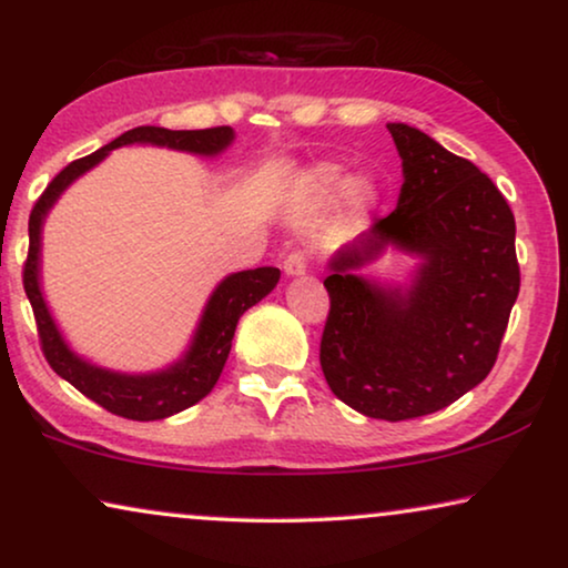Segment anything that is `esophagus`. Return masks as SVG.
Returning a JSON list of instances; mask_svg holds the SVG:
<instances>
[{"instance_id":"34e87169","label":"esophagus","mask_w":568,"mask_h":568,"mask_svg":"<svg viewBox=\"0 0 568 568\" xmlns=\"http://www.w3.org/2000/svg\"><path fill=\"white\" fill-rule=\"evenodd\" d=\"M307 271V253L294 251L284 258V274L286 276H302Z\"/></svg>"}]
</instances>
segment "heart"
Listing matches in <instances>:
<instances>
[{"label":"heart","instance_id":"obj_1","mask_svg":"<svg viewBox=\"0 0 568 568\" xmlns=\"http://www.w3.org/2000/svg\"><path fill=\"white\" fill-rule=\"evenodd\" d=\"M310 183H313L317 193H333L341 183V170L336 165L315 168ZM341 196H344V201L354 212H364V209H369L377 201V189L367 175H352L341 183Z\"/></svg>","mask_w":568,"mask_h":568}]
</instances>
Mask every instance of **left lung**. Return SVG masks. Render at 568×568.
<instances>
[{"instance_id":"1","label":"left lung","mask_w":568,"mask_h":568,"mask_svg":"<svg viewBox=\"0 0 568 568\" xmlns=\"http://www.w3.org/2000/svg\"><path fill=\"white\" fill-rule=\"evenodd\" d=\"M403 160L398 206L333 255L321 338L325 383L369 418L406 422L484 383L519 294L515 214L470 160L387 123ZM387 244L423 258L406 291L355 274Z\"/></svg>"}]
</instances>
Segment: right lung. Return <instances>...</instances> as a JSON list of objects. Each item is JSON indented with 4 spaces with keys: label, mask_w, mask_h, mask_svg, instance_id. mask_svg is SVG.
Instances as JSON below:
<instances>
[{
    "label": "right lung",
    "mask_w": 568,
    "mask_h": 568,
    "mask_svg": "<svg viewBox=\"0 0 568 568\" xmlns=\"http://www.w3.org/2000/svg\"><path fill=\"white\" fill-rule=\"evenodd\" d=\"M232 139H235V131L230 126L199 131L136 126L126 131V134H121L119 139H113L111 144L100 146L98 152L88 154V158L69 162L45 185L41 199L36 201L33 212H30V245L26 268H22V284H26V294L30 300V307H33L38 338H41L45 362L51 364V369L59 377H64L82 395H88L90 400H95L98 406H103L115 416L131 418V422H158V418L173 416L178 410L191 408L193 403L206 398L222 375L224 362H227L240 315L274 290L282 271L274 266H263L230 274L212 292V297H209L204 315H201L199 328L193 333V341L189 352L183 354V359L170 364L168 369L150 372V375H123V372L95 367V364L77 356L67 346V341L61 338L57 323H53L49 305L43 300L41 282H38V274H41V227L45 214L57 204V199L67 191L69 183H74L82 173H88L100 160H105L108 152L119 150L123 144H154L168 146V150L214 158V154L227 150Z\"/></svg>",
    "instance_id": "1"
}]
</instances>
